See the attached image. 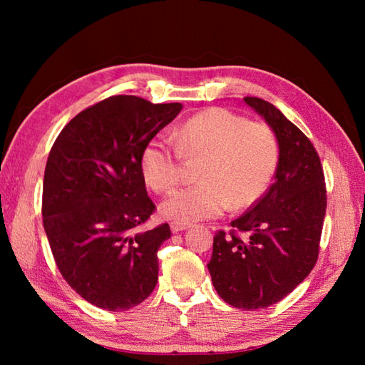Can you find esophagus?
<instances>
[{"label":"esophagus","instance_id":"34e87169","mask_svg":"<svg viewBox=\"0 0 365 365\" xmlns=\"http://www.w3.org/2000/svg\"><path fill=\"white\" fill-rule=\"evenodd\" d=\"M190 227H191L190 222H182V221H173V222H170V230L175 232V234H177V232L187 230Z\"/></svg>","mask_w":365,"mask_h":365}]
</instances>
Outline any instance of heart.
<instances>
[{
	"instance_id": "obj_1",
	"label": "heart",
	"mask_w": 365,
	"mask_h": 365,
	"mask_svg": "<svg viewBox=\"0 0 365 365\" xmlns=\"http://www.w3.org/2000/svg\"><path fill=\"white\" fill-rule=\"evenodd\" d=\"M174 142L152 138L141 153L147 185L168 192L182 180V157L200 161L199 183L163 200L161 213L190 222L220 216L232 205L242 210L267 191L279 158L276 136L262 122H250L226 108H208L182 122Z\"/></svg>"
}]
</instances>
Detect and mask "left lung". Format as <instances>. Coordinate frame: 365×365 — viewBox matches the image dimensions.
<instances>
[{
	"label": "left lung",
	"instance_id": "1",
	"mask_svg": "<svg viewBox=\"0 0 365 365\" xmlns=\"http://www.w3.org/2000/svg\"><path fill=\"white\" fill-rule=\"evenodd\" d=\"M245 103L273 130L279 160L271 185L250 212L230 222L250 232H218L208 262L215 290L227 304L254 311L285 298L311 273L327 213V187L319 153L306 135L265 100Z\"/></svg>",
	"mask_w": 365,
	"mask_h": 365
}]
</instances>
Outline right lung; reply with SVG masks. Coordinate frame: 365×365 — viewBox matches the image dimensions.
<instances>
[{
	"label": "right lung",
	"instance_id": "add662e5",
	"mask_svg": "<svg viewBox=\"0 0 365 365\" xmlns=\"http://www.w3.org/2000/svg\"><path fill=\"white\" fill-rule=\"evenodd\" d=\"M182 108L108 97L76 114L50 150L42 216L54 262L81 298L105 311L135 307L157 285V252L170 229L139 230L155 210L141 153Z\"/></svg>",
	"mask_w": 365,
	"mask_h": 365
}]
</instances>
